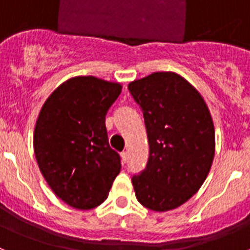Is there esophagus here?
Returning a JSON list of instances; mask_svg holds the SVG:
<instances>
[{
	"label": "esophagus",
	"instance_id": "1",
	"mask_svg": "<svg viewBox=\"0 0 250 250\" xmlns=\"http://www.w3.org/2000/svg\"><path fill=\"white\" fill-rule=\"evenodd\" d=\"M127 158H129V155H127V151H123L121 152V161H123L124 164L127 161Z\"/></svg>",
	"mask_w": 250,
	"mask_h": 250
}]
</instances>
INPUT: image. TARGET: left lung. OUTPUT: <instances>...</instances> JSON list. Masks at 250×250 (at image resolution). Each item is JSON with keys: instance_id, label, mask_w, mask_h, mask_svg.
I'll list each match as a JSON object with an SVG mask.
<instances>
[{"instance_id": "1", "label": "left lung", "mask_w": 250, "mask_h": 250, "mask_svg": "<svg viewBox=\"0 0 250 250\" xmlns=\"http://www.w3.org/2000/svg\"><path fill=\"white\" fill-rule=\"evenodd\" d=\"M144 114L147 164L132 176L136 199L154 211L180 207L199 190L215 152L211 115L202 95L175 72H154L127 86Z\"/></svg>"}]
</instances>
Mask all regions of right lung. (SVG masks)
<instances>
[{
	"label": "right lung",
	"mask_w": 250,
	"mask_h": 250,
	"mask_svg": "<svg viewBox=\"0 0 250 250\" xmlns=\"http://www.w3.org/2000/svg\"><path fill=\"white\" fill-rule=\"evenodd\" d=\"M123 86L94 76L68 79L48 96L34 132L37 164L60 199L89 210L107 198L121 169L105 116Z\"/></svg>",
	"instance_id": "obj_1"
}]
</instances>
